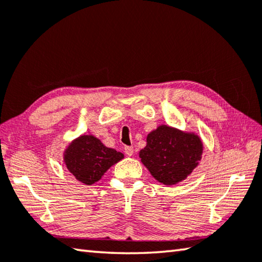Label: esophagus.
<instances>
[{
  "label": "esophagus",
  "instance_id": "34e87169",
  "mask_svg": "<svg viewBox=\"0 0 262 262\" xmlns=\"http://www.w3.org/2000/svg\"><path fill=\"white\" fill-rule=\"evenodd\" d=\"M125 153H126L128 157H132L133 155H134V147H133V146H126L125 147Z\"/></svg>",
  "mask_w": 262,
  "mask_h": 262
}]
</instances>
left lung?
<instances>
[{"mask_svg":"<svg viewBox=\"0 0 262 262\" xmlns=\"http://www.w3.org/2000/svg\"><path fill=\"white\" fill-rule=\"evenodd\" d=\"M202 151V142L194 133L161 125L147 135L140 158L158 182L175 185L199 165Z\"/></svg>","mask_w":262,"mask_h":262,"instance_id":"8db88e82","label":"left lung"}]
</instances>
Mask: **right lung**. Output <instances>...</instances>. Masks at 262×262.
<instances>
[{
	"label": "right lung",
	"instance_id": "add662e5",
	"mask_svg": "<svg viewBox=\"0 0 262 262\" xmlns=\"http://www.w3.org/2000/svg\"><path fill=\"white\" fill-rule=\"evenodd\" d=\"M124 158L121 152L103 145L99 138L83 135L70 143L64 151L67 169L79 182L92 185L100 181L104 172Z\"/></svg>",
	"mask_w": 262,
	"mask_h": 262
}]
</instances>
